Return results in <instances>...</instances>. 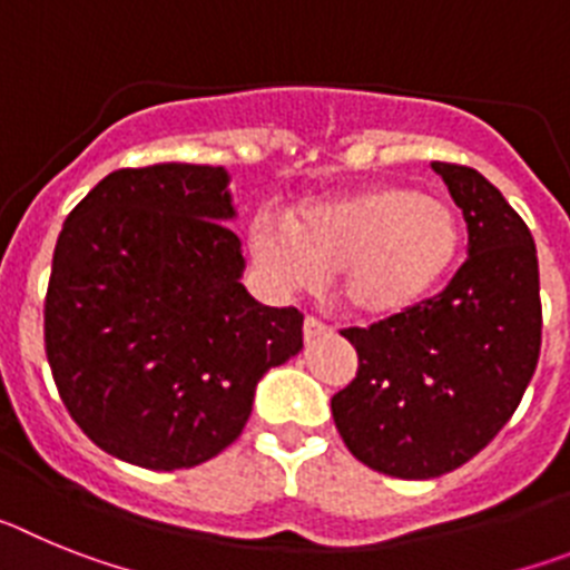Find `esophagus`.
Listing matches in <instances>:
<instances>
[{
    "mask_svg": "<svg viewBox=\"0 0 570 570\" xmlns=\"http://www.w3.org/2000/svg\"><path fill=\"white\" fill-rule=\"evenodd\" d=\"M305 342H314L320 340V336L331 334V325H325L322 320H316V316H305Z\"/></svg>",
    "mask_w": 570,
    "mask_h": 570,
    "instance_id": "1",
    "label": "esophagus"
}]
</instances>
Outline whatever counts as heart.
<instances>
[{
    "instance_id": "obj_1",
    "label": "heart",
    "mask_w": 570,
    "mask_h": 570,
    "mask_svg": "<svg viewBox=\"0 0 570 570\" xmlns=\"http://www.w3.org/2000/svg\"><path fill=\"white\" fill-rule=\"evenodd\" d=\"M250 254L274 285L314 291L340 271V296L356 316L414 308L454 268L462 230L440 196L371 185L302 203L291 219H250Z\"/></svg>"
}]
</instances>
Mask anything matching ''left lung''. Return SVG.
Segmentation results:
<instances>
[{
  "mask_svg": "<svg viewBox=\"0 0 570 570\" xmlns=\"http://www.w3.org/2000/svg\"><path fill=\"white\" fill-rule=\"evenodd\" d=\"M468 225V259L431 299L345 328L356 376L331 400L347 451L400 480L465 465L513 416L542 345L540 262L522 216L480 170L431 163Z\"/></svg>",
  "mask_w": 570,
  "mask_h": 570,
  "instance_id": "obj_1",
  "label": "left lung"
}]
</instances>
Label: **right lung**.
<instances>
[{"label": "right lung", "instance_id": "obj_1", "mask_svg": "<svg viewBox=\"0 0 570 570\" xmlns=\"http://www.w3.org/2000/svg\"><path fill=\"white\" fill-rule=\"evenodd\" d=\"M228 170H114L70 210L45 296V354L68 414L116 460L208 462L256 382L302 347V314L242 285Z\"/></svg>", "mask_w": 570, "mask_h": 570}]
</instances>
